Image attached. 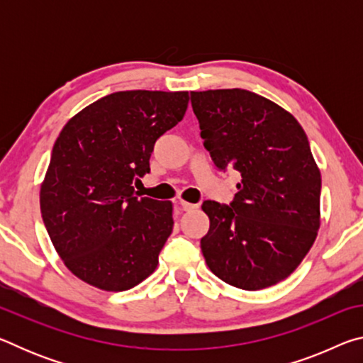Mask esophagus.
<instances>
[{
  "instance_id": "34e87169",
  "label": "esophagus",
  "mask_w": 363,
  "mask_h": 363,
  "mask_svg": "<svg viewBox=\"0 0 363 363\" xmlns=\"http://www.w3.org/2000/svg\"><path fill=\"white\" fill-rule=\"evenodd\" d=\"M179 206L182 208V211H194V210H196V208H199V205L189 203V201H184V200L179 201Z\"/></svg>"
}]
</instances>
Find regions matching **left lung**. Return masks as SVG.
Segmentation results:
<instances>
[{"mask_svg":"<svg viewBox=\"0 0 363 363\" xmlns=\"http://www.w3.org/2000/svg\"><path fill=\"white\" fill-rule=\"evenodd\" d=\"M200 136L214 164L240 174L229 205L201 206L200 240L211 272L256 291L296 270L320 229L322 176L303 126L277 104L247 89L190 93Z\"/></svg>","mask_w":363,"mask_h":363,"instance_id":"obj_1","label":"left lung"}]
</instances>
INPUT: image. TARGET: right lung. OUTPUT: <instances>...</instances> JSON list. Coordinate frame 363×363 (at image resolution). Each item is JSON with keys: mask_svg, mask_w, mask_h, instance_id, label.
<instances>
[{"mask_svg": "<svg viewBox=\"0 0 363 363\" xmlns=\"http://www.w3.org/2000/svg\"><path fill=\"white\" fill-rule=\"evenodd\" d=\"M187 91H120L67 121L40 189L43 223L84 284L125 291L157 269L173 203L136 196L155 140L184 118Z\"/></svg>", "mask_w": 363, "mask_h": 363, "instance_id": "right-lung-1", "label": "right lung"}]
</instances>
